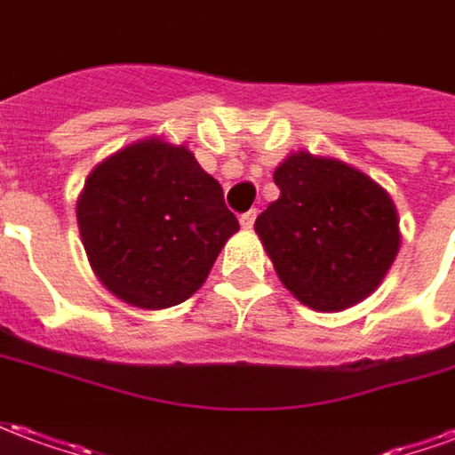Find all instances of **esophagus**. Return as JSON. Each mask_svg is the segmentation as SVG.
<instances>
[{"mask_svg": "<svg viewBox=\"0 0 455 455\" xmlns=\"http://www.w3.org/2000/svg\"><path fill=\"white\" fill-rule=\"evenodd\" d=\"M256 217H258V212L256 209H251V212H246V214H241V227L243 228H253V224H256Z\"/></svg>", "mask_w": 455, "mask_h": 455, "instance_id": "obj_1", "label": "esophagus"}]
</instances>
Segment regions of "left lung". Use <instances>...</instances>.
Listing matches in <instances>:
<instances>
[{"label": "left lung", "mask_w": 455, "mask_h": 455, "mask_svg": "<svg viewBox=\"0 0 455 455\" xmlns=\"http://www.w3.org/2000/svg\"><path fill=\"white\" fill-rule=\"evenodd\" d=\"M280 199L256 234L283 285L316 312H341L380 285L400 251L390 195L336 158L297 150L275 168Z\"/></svg>", "instance_id": "left-lung-1"}]
</instances>
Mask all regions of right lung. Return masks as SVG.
<instances>
[{"label": "right lung", "instance_id": "add662e5", "mask_svg": "<svg viewBox=\"0 0 455 455\" xmlns=\"http://www.w3.org/2000/svg\"><path fill=\"white\" fill-rule=\"evenodd\" d=\"M77 227L94 275L114 297L165 309L202 287L238 219L185 146L146 139L90 172Z\"/></svg>", "mask_w": 455, "mask_h": 455}]
</instances>
